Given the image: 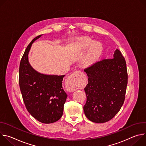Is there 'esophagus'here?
Masks as SVG:
<instances>
[{"label":"esophagus","instance_id":"34e87169","mask_svg":"<svg viewBox=\"0 0 146 146\" xmlns=\"http://www.w3.org/2000/svg\"><path fill=\"white\" fill-rule=\"evenodd\" d=\"M82 73L77 70L68 77L66 86L69 91H74L77 89L78 85H79L80 81L82 80Z\"/></svg>","mask_w":146,"mask_h":146}]
</instances>
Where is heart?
Listing matches in <instances>:
<instances>
[{
  "mask_svg": "<svg viewBox=\"0 0 146 146\" xmlns=\"http://www.w3.org/2000/svg\"><path fill=\"white\" fill-rule=\"evenodd\" d=\"M92 40L88 37H83L79 39V44L80 46L84 48H87L91 45ZM100 50V46L98 43H94L92 44L88 56L86 58L85 62L88 63L90 60L95 55H98Z\"/></svg>",
  "mask_w": 146,
  "mask_h": 146,
  "instance_id": "obj_1",
  "label": "heart"
}]
</instances>
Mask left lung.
Segmentation results:
<instances>
[{
    "mask_svg": "<svg viewBox=\"0 0 146 146\" xmlns=\"http://www.w3.org/2000/svg\"><path fill=\"white\" fill-rule=\"evenodd\" d=\"M84 70L88 77L84 88L85 115L94 122H108L120 110L125 100L128 84L126 61L117 49L114 58L103 59Z\"/></svg>",
    "mask_w": 146,
    "mask_h": 146,
    "instance_id": "8db88e82",
    "label": "left lung"
}]
</instances>
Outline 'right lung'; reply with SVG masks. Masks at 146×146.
<instances>
[{
    "mask_svg": "<svg viewBox=\"0 0 146 146\" xmlns=\"http://www.w3.org/2000/svg\"><path fill=\"white\" fill-rule=\"evenodd\" d=\"M41 36L32 40L21 60L19 85L25 107L31 115L39 122L50 123L62 116L68 95L62 88L64 75L39 73L29 63L28 55L32 44Z\"/></svg>",
    "mask_w": 146,
    "mask_h": 146,
    "instance_id": "1",
    "label": "right lung"
}]
</instances>
